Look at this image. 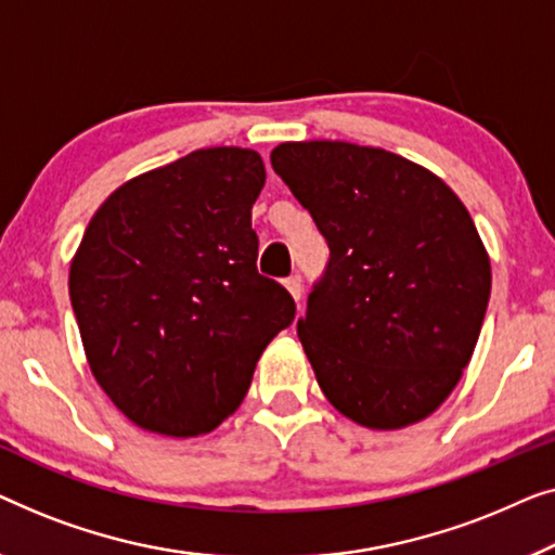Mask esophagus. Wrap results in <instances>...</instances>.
<instances>
[{
    "instance_id": "1",
    "label": "esophagus",
    "mask_w": 555,
    "mask_h": 555,
    "mask_svg": "<svg viewBox=\"0 0 555 555\" xmlns=\"http://www.w3.org/2000/svg\"><path fill=\"white\" fill-rule=\"evenodd\" d=\"M284 286L288 288V294H292L296 301L301 299V294H304V286H301V279H299V276H288V279H284Z\"/></svg>"
}]
</instances>
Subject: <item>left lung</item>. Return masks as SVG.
<instances>
[{
	"label": "left lung",
	"instance_id": "1",
	"mask_svg": "<svg viewBox=\"0 0 555 555\" xmlns=\"http://www.w3.org/2000/svg\"><path fill=\"white\" fill-rule=\"evenodd\" d=\"M271 166L330 246L296 324L326 400L372 430L433 415L490 299V259L463 201L417 163L341 140L281 143Z\"/></svg>",
	"mask_w": 555,
	"mask_h": 555
}]
</instances>
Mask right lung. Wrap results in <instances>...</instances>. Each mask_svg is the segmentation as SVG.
<instances>
[{
	"label": "right lung",
	"instance_id": "1",
	"mask_svg": "<svg viewBox=\"0 0 555 555\" xmlns=\"http://www.w3.org/2000/svg\"><path fill=\"white\" fill-rule=\"evenodd\" d=\"M248 147H203L122 183L85 229L69 301L98 385L147 433L193 437L233 415L296 304L256 269Z\"/></svg>",
	"mask_w": 555,
	"mask_h": 555
}]
</instances>
